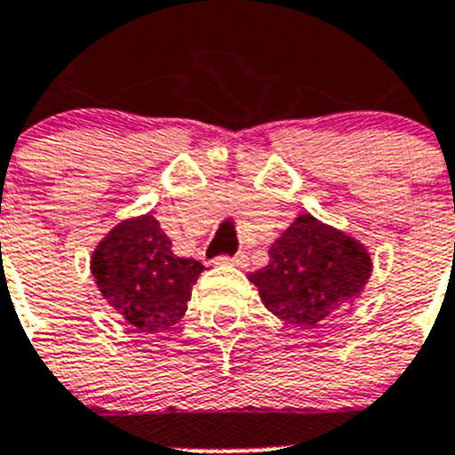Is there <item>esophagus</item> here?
Returning <instances> with one entry per match:
<instances>
[{
    "mask_svg": "<svg viewBox=\"0 0 455 455\" xmlns=\"http://www.w3.org/2000/svg\"><path fill=\"white\" fill-rule=\"evenodd\" d=\"M215 265H235V267H247L249 256L247 253H237V256H218L215 258Z\"/></svg>",
    "mask_w": 455,
    "mask_h": 455,
    "instance_id": "esophagus-1",
    "label": "esophagus"
}]
</instances>
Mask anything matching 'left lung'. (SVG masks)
<instances>
[{
  "label": "left lung",
  "instance_id": "obj_1",
  "mask_svg": "<svg viewBox=\"0 0 455 455\" xmlns=\"http://www.w3.org/2000/svg\"><path fill=\"white\" fill-rule=\"evenodd\" d=\"M269 265L249 275L269 312L299 328H314L341 312L371 278L362 242L299 215L269 249Z\"/></svg>",
  "mask_w": 455,
  "mask_h": 455
}]
</instances>
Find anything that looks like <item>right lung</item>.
<instances>
[{
  "mask_svg": "<svg viewBox=\"0 0 455 455\" xmlns=\"http://www.w3.org/2000/svg\"><path fill=\"white\" fill-rule=\"evenodd\" d=\"M150 213L114 227L92 256V274L109 305L141 332H164L186 312L202 262L172 253Z\"/></svg>",
  "mask_w": 455,
  "mask_h": 455,
  "instance_id": "1",
  "label": "right lung"
}]
</instances>
